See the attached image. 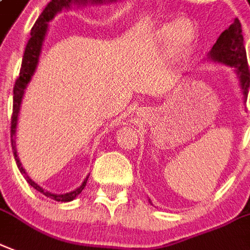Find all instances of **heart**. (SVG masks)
I'll return each instance as SVG.
<instances>
[{
  "instance_id": "1",
  "label": "heart",
  "mask_w": 250,
  "mask_h": 250,
  "mask_svg": "<svg viewBox=\"0 0 250 250\" xmlns=\"http://www.w3.org/2000/svg\"><path fill=\"white\" fill-rule=\"evenodd\" d=\"M161 34H162V37L165 39H171L175 37L176 43L181 44L182 47H186L192 42L195 31L194 27H192V25L189 23L188 21L182 20L178 21L175 25L165 26Z\"/></svg>"
}]
</instances>
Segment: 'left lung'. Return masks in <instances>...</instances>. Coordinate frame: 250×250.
<instances>
[{
	"label": "left lung",
	"instance_id": "obj_1",
	"mask_svg": "<svg viewBox=\"0 0 250 250\" xmlns=\"http://www.w3.org/2000/svg\"><path fill=\"white\" fill-rule=\"evenodd\" d=\"M208 58L213 62L236 68V74L240 80V88L244 96L243 100L244 103H247L250 85V69L244 46L243 30L239 20H234L233 23L220 34L219 39L208 54Z\"/></svg>",
	"mask_w": 250,
	"mask_h": 250
}]
</instances>
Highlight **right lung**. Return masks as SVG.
I'll list each match as a JSON object with an SVG mask.
<instances>
[{"label": "right lung", "instance_id": "right-lung-1", "mask_svg": "<svg viewBox=\"0 0 250 250\" xmlns=\"http://www.w3.org/2000/svg\"><path fill=\"white\" fill-rule=\"evenodd\" d=\"M105 1V0H104ZM103 0H96L93 1V2L101 3L104 2ZM113 1V0H110ZM116 1V0H114ZM74 2H84L85 1H74V0H52L51 2H48L46 7H44V10L42 11V14L39 16L38 21L35 22V25L31 29V37H30L29 42L26 44L25 48V54H23V59H22V65H21V71H20V76L16 80V84H14V89H13V116H11V147H13V154H14V158H16L17 166L20 168V171L25 175L26 181L29 183L30 186H33L34 188L39 191V192H42L43 195H46L47 198H51L56 202H71V200H74L76 196H78L80 192H82L85 185H87L88 181V175L84 182L82 183V186L76 188L75 191H71V192H67V194H51V192H48V191H44V189L38 186L34 181H31L29 176L26 175L25 168L22 167V165H21V161L18 158V154H17L16 150V140H14V137H16V129H17V121H18V113H20V108H21V103H22V97H23V93H25V89L27 87V84L33 78L34 72H35V68H37V65H38L39 62V55H41V51H42V44L43 41H44V37H46L47 33V27H48V23L47 22H50V21L54 18V17L58 14V13H61L64 7L68 9L71 5Z\"/></svg>", "mask_w": 250, "mask_h": 250}]
</instances>
